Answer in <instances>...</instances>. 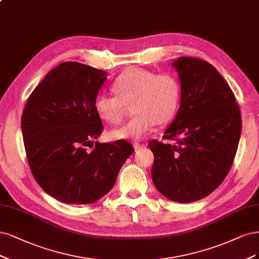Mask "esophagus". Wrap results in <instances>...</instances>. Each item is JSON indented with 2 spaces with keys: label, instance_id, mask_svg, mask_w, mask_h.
<instances>
[{
  "label": "esophagus",
  "instance_id": "34e87169",
  "mask_svg": "<svg viewBox=\"0 0 259 259\" xmlns=\"http://www.w3.org/2000/svg\"><path fill=\"white\" fill-rule=\"evenodd\" d=\"M133 146H135V148H136V149H138V148L143 147V146H144V144L140 143V142H133Z\"/></svg>",
  "mask_w": 259,
  "mask_h": 259
}]
</instances>
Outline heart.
<instances>
[{
	"instance_id": "b5f03b06",
	"label": "heart",
	"mask_w": 259,
	"mask_h": 259,
	"mask_svg": "<svg viewBox=\"0 0 259 259\" xmlns=\"http://www.w3.org/2000/svg\"><path fill=\"white\" fill-rule=\"evenodd\" d=\"M116 95L99 94L94 102L96 113L108 123H118L132 104L136 115L119 128L111 131L116 140H140L158 123L171 121L180 106L181 86L170 73L132 68L113 82Z\"/></svg>"
}]
</instances>
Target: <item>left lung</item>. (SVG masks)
<instances>
[{
	"instance_id": "8db88e82",
	"label": "left lung",
	"mask_w": 259,
	"mask_h": 259,
	"mask_svg": "<svg viewBox=\"0 0 259 259\" xmlns=\"http://www.w3.org/2000/svg\"><path fill=\"white\" fill-rule=\"evenodd\" d=\"M181 81V105L163 138L153 140L152 179L164 197L180 203L210 195L227 177L241 136V113L227 81L212 64L191 57L172 62Z\"/></svg>"
}]
</instances>
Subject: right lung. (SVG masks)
Instances as JSON below:
<instances>
[{"label":"right lung","mask_w":259,"mask_h":259,"mask_svg":"<svg viewBox=\"0 0 259 259\" xmlns=\"http://www.w3.org/2000/svg\"><path fill=\"white\" fill-rule=\"evenodd\" d=\"M106 72L63 62L30 95L21 117L33 177L48 195L69 204H89L115 185L135 148L128 141L99 143L103 124L94 102ZM92 146H90V144Z\"/></svg>","instance_id":"add662e5"}]
</instances>
